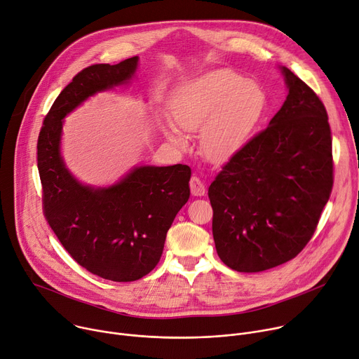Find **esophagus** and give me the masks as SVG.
I'll return each mask as SVG.
<instances>
[{
	"label": "esophagus",
	"instance_id": "esophagus-1",
	"mask_svg": "<svg viewBox=\"0 0 359 359\" xmlns=\"http://www.w3.org/2000/svg\"><path fill=\"white\" fill-rule=\"evenodd\" d=\"M190 191L193 196H205L206 194V187L198 176H191L190 179Z\"/></svg>",
	"mask_w": 359,
	"mask_h": 359
}]
</instances>
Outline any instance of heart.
Wrapping results in <instances>:
<instances>
[{"label":"heart","mask_w":359,"mask_h":359,"mask_svg":"<svg viewBox=\"0 0 359 359\" xmlns=\"http://www.w3.org/2000/svg\"><path fill=\"white\" fill-rule=\"evenodd\" d=\"M266 93L257 81L232 70H213L180 84L169 99L166 137L183 147L180 133L201 132L199 147L212 163L235 157L255 136L266 111Z\"/></svg>","instance_id":"b5f03b06"}]
</instances>
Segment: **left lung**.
I'll return each mask as SVG.
<instances>
[{
    "instance_id": "obj_1",
    "label": "left lung",
    "mask_w": 359,
    "mask_h": 359,
    "mask_svg": "<svg viewBox=\"0 0 359 359\" xmlns=\"http://www.w3.org/2000/svg\"><path fill=\"white\" fill-rule=\"evenodd\" d=\"M280 110L222 168L209 187L219 257L255 273L295 257L312 238L332 190V139L319 97L279 66Z\"/></svg>"
}]
</instances>
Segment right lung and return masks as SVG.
Returning a JSON list of instances; mask_svg holds the SVG:
<instances>
[{"label": "right lung", "instance_id": "add662e5", "mask_svg": "<svg viewBox=\"0 0 359 359\" xmlns=\"http://www.w3.org/2000/svg\"><path fill=\"white\" fill-rule=\"evenodd\" d=\"M137 69L136 55L79 73L55 99L37 144L51 229L79 265L113 282L137 280L158 264L166 233L189 201L191 170L186 165H140L109 186L81 183L61 154L62 126L97 93L132 84Z\"/></svg>", "mask_w": 359, "mask_h": 359}]
</instances>
